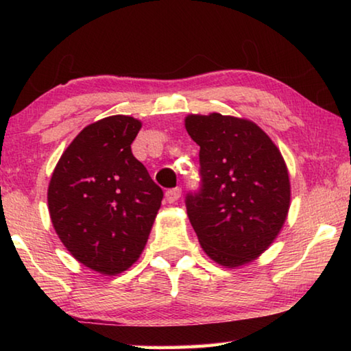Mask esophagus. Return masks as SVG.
<instances>
[{
    "label": "esophagus",
    "instance_id": "esophagus-1",
    "mask_svg": "<svg viewBox=\"0 0 351 351\" xmlns=\"http://www.w3.org/2000/svg\"><path fill=\"white\" fill-rule=\"evenodd\" d=\"M181 197V189L180 187H173V189H169L167 192H165V199L169 201V203H176L178 199Z\"/></svg>",
    "mask_w": 351,
    "mask_h": 351
}]
</instances>
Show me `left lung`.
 <instances>
[{
	"label": "left lung",
	"mask_w": 351,
	"mask_h": 351,
	"mask_svg": "<svg viewBox=\"0 0 351 351\" xmlns=\"http://www.w3.org/2000/svg\"><path fill=\"white\" fill-rule=\"evenodd\" d=\"M186 128L199 145V186L186 195L190 223L212 260L245 265L274 241L287 219V165L269 136L245 119L192 114Z\"/></svg>",
	"instance_id": "left-lung-1"
}]
</instances>
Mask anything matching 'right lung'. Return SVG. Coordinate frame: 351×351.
<instances>
[{
    "instance_id": "1",
    "label": "right lung",
    "mask_w": 351,
    "mask_h": 351,
    "mask_svg": "<svg viewBox=\"0 0 351 351\" xmlns=\"http://www.w3.org/2000/svg\"><path fill=\"white\" fill-rule=\"evenodd\" d=\"M139 130V121L121 114L83 128L62 154L47 190L63 245L102 274H119L139 258L164 197L132 153Z\"/></svg>"
}]
</instances>
